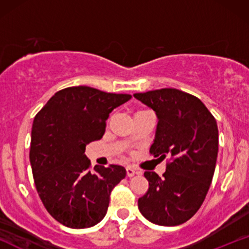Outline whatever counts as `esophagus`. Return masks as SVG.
Listing matches in <instances>:
<instances>
[{
    "instance_id": "1",
    "label": "esophagus",
    "mask_w": 249,
    "mask_h": 249,
    "mask_svg": "<svg viewBox=\"0 0 249 249\" xmlns=\"http://www.w3.org/2000/svg\"><path fill=\"white\" fill-rule=\"evenodd\" d=\"M136 173H137L136 170H134V168H133L132 166H127V167H126V174H127V177H133Z\"/></svg>"
}]
</instances>
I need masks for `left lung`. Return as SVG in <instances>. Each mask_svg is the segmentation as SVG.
<instances>
[{
    "instance_id": "left-lung-1",
    "label": "left lung",
    "mask_w": 249,
    "mask_h": 249,
    "mask_svg": "<svg viewBox=\"0 0 249 249\" xmlns=\"http://www.w3.org/2000/svg\"><path fill=\"white\" fill-rule=\"evenodd\" d=\"M133 96L158 118L150 153L171 158L162 178L144 173L148 191L138 208L156 225H181L198 212L212 182L219 150L216 121L199 98L177 89Z\"/></svg>"
}]
</instances>
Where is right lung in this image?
I'll list each match as a JSON object with an SVG mask.
<instances>
[{"label": "right lung", "instance_id": "right-lung-1", "mask_svg": "<svg viewBox=\"0 0 249 249\" xmlns=\"http://www.w3.org/2000/svg\"><path fill=\"white\" fill-rule=\"evenodd\" d=\"M130 99L126 93L71 87L56 92L34 119L29 158L35 186L62 225L92 227L107 214L111 191L126 170L119 165L90 168L85 147L102 138L108 115Z\"/></svg>", "mask_w": 249, "mask_h": 249}]
</instances>
